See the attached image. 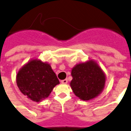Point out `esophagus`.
Here are the masks:
<instances>
[{
    "label": "esophagus",
    "mask_w": 131,
    "mask_h": 131,
    "mask_svg": "<svg viewBox=\"0 0 131 131\" xmlns=\"http://www.w3.org/2000/svg\"><path fill=\"white\" fill-rule=\"evenodd\" d=\"M61 83L63 84H66L68 83V80L67 79H65V80H63L61 81Z\"/></svg>",
    "instance_id": "34e87169"
}]
</instances>
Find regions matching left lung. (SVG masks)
I'll use <instances>...</instances> for the list:
<instances>
[{
    "label": "left lung",
    "mask_w": 131,
    "mask_h": 131,
    "mask_svg": "<svg viewBox=\"0 0 131 131\" xmlns=\"http://www.w3.org/2000/svg\"><path fill=\"white\" fill-rule=\"evenodd\" d=\"M70 86L73 94L82 100H90L100 95L106 84V75L96 61L89 59L72 69Z\"/></svg>",
    "instance_id": "obj_1"
}]
</instances>
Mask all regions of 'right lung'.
<instances>
[{"label":"right lung","mask_w":131,"mask_h":131,"mask_svg":"<svg viewBox=\"0 0 131 131\" xmlns=\"http://www.w3.org/2000/svg\"><path fill=\"white\" fill-rule=\"evenodd\" d=\"M16 82L20 92L34 102H41L49 96L59 80L50 64L32 59L19 69Z\"/></svg>","instance_id":"add662e5"}]
</instances>
